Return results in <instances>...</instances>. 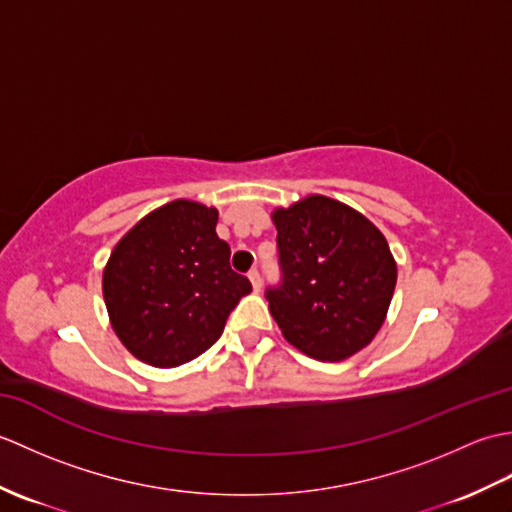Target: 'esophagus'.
I'll return each mask as SVG.
<instances>
[{"label": "esophagus", "instance_id": "1", "mask_svg": "<svg viewBox=\"0 0 512 512\" xmlns=\"http://www.w3.org/2000/svg\"><path fill=\"white\" fill-rule=\"evenodd\" d=\"M248 279H250V284H253V288H255V290L262 288V275H259V270H257V268L250 270V273H248Z\"/></svg>", "mask_w": 512, "mask_h": 512}]
</instances>
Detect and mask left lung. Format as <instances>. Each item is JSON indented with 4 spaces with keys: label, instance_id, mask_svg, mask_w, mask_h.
I'll return each instance as SVG.
<instances>
[{
    "label": "left lung",
    "instance_id": "8db88e82",
    "mask_svg": "<svg viewBox=\"0 0 512 512\" xmlns=\"http://www.w3.org/2000/svg\"><path fill=\"white\" fill-rule=\"evenodd\" d=\"M273 222L281 281L266 288V299L281 334L317 361H343L363 350L396 288L383 233L325 195L277 209Z\"/></svg>",
    "mask_w": 512,
    "mask_h": 512
}]
</instances>
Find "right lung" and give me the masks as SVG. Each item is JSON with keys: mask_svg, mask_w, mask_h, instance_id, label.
Returning a JSON list of instances; mask_svg holds the SVG:
<instances>
[{"mask_svg": "<svg viewBox=\"0 0 512 512\" xmlns=\"http://www.w3.org/2000/svg\"><path fill=\"white\" fill-rule=\"evenodd\" d=\"M217 211L176 200L143 217L112 250L103 297L118 339L140 361L178 367L220 339L248 295V277L228 264Z\"/></svg>", "mask_w": 512, "mask_h": 512, "instance_id": "right-lung-1", "label": "right lung"}]
</instances>
